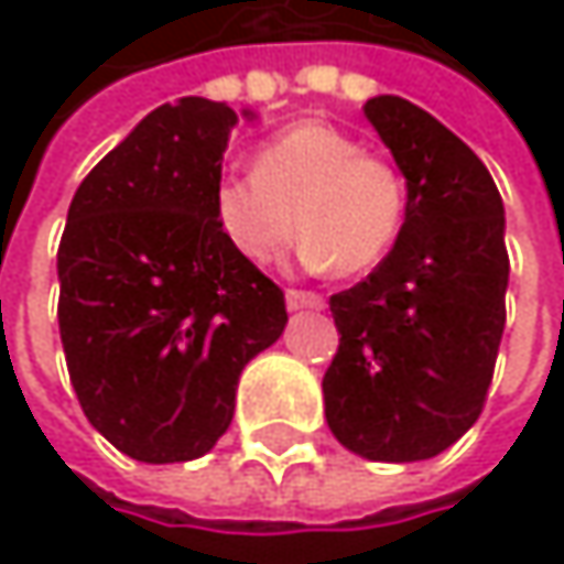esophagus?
Listing matches in <instances>:
<instances>
[{
	"label": "esophagus",
	"mask_w": 564,
	"mask_h": 564,
	"mask_svg": "<svg viewBox=\"0 0 564 564\" xmlns=\"http://www.w3.org/2000/svg\"><path fill=\"white\" fill-rule=\"evenodd\" d=\"M286 306L290 310H323L326 300L316 290H296V286H290L286 290Z\"/></svg>",
	"instance_id": "34e87169"
}]
</instances>
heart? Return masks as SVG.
I'll return each mask as SVG.
<instances>
[{
    "instance_id": "1",
    "label": "heart",
    "mask_w": 564,
    "mask_h": 564,
    "mask_svg": "<svg viewBox=\"0 0 564 564\" xmlns=\"http://www.w3.org/2000/svg\"><path fill=\"white\" fill-rule=\"evenodd\" d=\"M212 208L221 235L251 264L281 258L300 228V258L310 268L356 278L394 248L408 188L389 160L362 153L329 123L306 120L261 143L254 172L218 178Z\"/></svg>"
}]
</instances>
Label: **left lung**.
<instances>
[{
    "label": "left lung",
    "instance_id": "obj_1",
    "mask_svg": "<svg viewBox=\"0 0 564 564\" xmlns=\"http://www.w3.org/2000/svg\"><path fill=\"white\" fill-rule=\"evenodd\" d=\"M366 117L408 178L389 258L333 293L339 349L323 376L329 431L359 457L411 464L480 417L507 326L503 198L477 153L401 97Z\"/></svg>",
    "mask_w": 564,
    "mask_h": 564
}]
</instances>
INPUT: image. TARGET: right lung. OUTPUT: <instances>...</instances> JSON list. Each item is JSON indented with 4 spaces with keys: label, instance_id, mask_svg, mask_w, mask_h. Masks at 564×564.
I'll list each match as a JSON object with an SVG mask.
<instances>
[{
    "label": "right lung",
    "instance_id": "obj_1",
    "mask_svg": "<svg viewBox=\"0 0 564 564\" xmlns=\"http://www.w3.org/2000/svg\"><path fill=\"white\" fill-rule=\"evenodd\" d=\"M238 113L163 104L77 185L57 245V326L87 421L143 464L195 460L235 414L241 369L278 343L283 290L212 208Z\"/></svg>",
    "mask_w": 564,
    "mask_h": 564
}]
</instances>
